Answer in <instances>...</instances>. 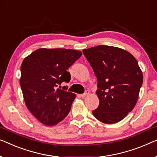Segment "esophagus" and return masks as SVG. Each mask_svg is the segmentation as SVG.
<instances>
[{
	"instance_id": "esophagus-1",
	"label": "esophagus",
	"mask_w": 157,
	"mask_h": 157,
	"mask_svg": "<svg viewBox=\"0 0 157 157\" xmlns=\"http://www.w3.org/2000/svg\"><path fill=\"white\" fill-rule=\"evenodd\" d=\"M89 90H86V91H85V93H84V94H81V97H82V98H85V97H86L87 96V95L89 94Z\"/></svg>"
}]
</instances>
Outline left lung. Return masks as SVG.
I'll return each mask as SVG.
<instances>
[{
  "label": "left lung",
  "mask_w": 157,
  "mask_h": 157,
  "mask_svg": "<svg viewBox=\"0 0 157 157\" xmlns=\"http://www.w3.org/2000/svg\"><path fill=\"white\" fill-rule=\"evenodd\" d=\"M83 53L98 81L99 105L93 115L106 124L120 121L135 108L142 85L137 60L128 52L106 45L83 49Z\"/></svg>",
  "instance_id": "obj_1"
}]
</instances>
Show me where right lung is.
Listing matches in <instances>:
<instances>
[{"label":"right lung","mask_w":157,"mask_h":157,"mask_svg":"<svg viewBox=\"0 0 157 157\" xmlns=\"http://www.w3.org/2000/svg\"><path fill=\"white\" fill-rule=\"evenodd\" d=\"M81 55L80 51L73 49L42 48L22 62L20 83L25 102L42 123L54 125L69 114L76 95L67 91V86L60 89V85L69 82L67 69Z\"/></svg>","instance_id":"1"}]
</instances>
